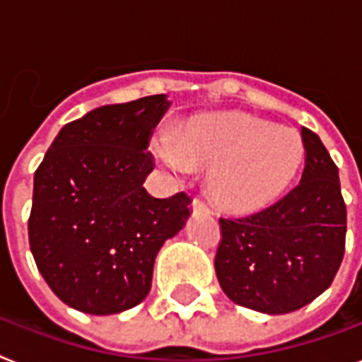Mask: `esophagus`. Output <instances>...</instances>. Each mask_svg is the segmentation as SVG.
I'll return each instance as SVG.
<instances>
[{"instance_id":"obj_1","label":"esophagus","mask_w":362,"mask_h":362,"mask_svg":"<svg viewBox=\"0 0 362 362\" xmlns=\"http://www.w3.org/2000/svg\"><path fill=\"white\" fill-rule=\"evenodd\" d=\"M191 208H193V214H204V216H214V210L208 206L206 202L201 201V199H193V202H191Z\"/></svg>"}]
</instances>
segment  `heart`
Wrapping results in <instances>:
<instances>
[{
    "label": "heart",
    "instance_id": "b5f03b06",
    "mask_svg": "<svg viewBox=\"0 0 362 362\" xmlns=\"http://www.w3.org/2000/svg\"><path fill=\"white\" fill-rule=\"evenodd\" d=\"M160 160L176 176L208 171V191L223 210L255 214L292 186L305 145L290 128L249 115H221L191 122L173 145L161 146Z\"/></svg>",
    "mask_w": 362,
    "mask_h": 362
}]
</instances>
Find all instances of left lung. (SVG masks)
Listing matches in <instances>:
<instances>
[{
	"label": "left lung",
	"mask_w": 362,
	"mask_h": 362,
	"mask_svg": "<svg viewBox=\"0 0 362 362\" xmlns=\"http://www.w3.org/2000/svg\"><path fill=\"white\" fill-rule=\"evenodd\" d=\"M307 151L301 182L284 199L247 217H221L216 275L234 303L288 314L324 293L346 243V204L339 169L314 132L301 128Z\"/></svg>",
	"instance_id": "8db88e82"
}]
</instances>
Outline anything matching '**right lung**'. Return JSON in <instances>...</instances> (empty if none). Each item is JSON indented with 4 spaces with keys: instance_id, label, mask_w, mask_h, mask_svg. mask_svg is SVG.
I'll return each instance as SVG.
<instances>
[{
    "instance_id": "add662e5",
    "label": "right lung",
    "mask_w": 362,
    "mask_h": 362,
    "mask_svg": "<svg viewBox=\"0 0 362 362\" xmlns=\"http://www.w3.org/2000/svg\"><path fill=\"white\" fill-rule=\"evenodd\" d=\"M167 95L102 105L59 130L33 180L29 245L44 281L79 313L107 316L139 305L156 255L184 228L191 199H154L152 132Z\"/></svg>"
}]
</instances>
